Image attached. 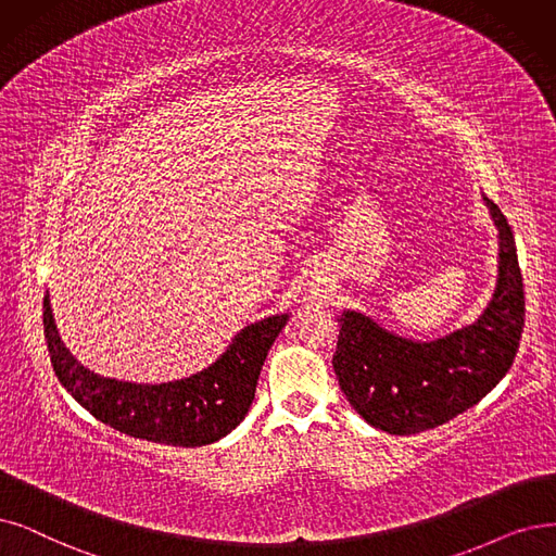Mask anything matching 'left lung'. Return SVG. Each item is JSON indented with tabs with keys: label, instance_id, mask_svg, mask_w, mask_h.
Wrapping results in <instances>:
<instances>
[{
	"label": "left lung",
	"instance_id": "8db88e82",
	"mask_svg": "<svg viewBox=\"0 0 556 556\" xmlns=\"http://www.w3.org/2000/svg\"><path fill=\"white\" fill-rule=\"evenodd\" d=\"M497 228V282L483 313L433 340L386 328L361 309L338 317L332 355L346 402L367 425L410 435L472 408L514 365L525 326V292L516 239L502 210L483 195Z\"/></svg>",
	"mask_w": 556,
	"mask_h": 556
}]
</instances>
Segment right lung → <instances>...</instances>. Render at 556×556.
<instances>
[{"label":"right lung","mask_w":556,"mask_h":556,"mask_svg":"<svg viewBox=\"0 0 556 556\" xmlns=\"http://www.w3.org/2000/svg\"><path fill=\"white\" fill-rule=\"evenodd\" d=\"M290 315L280 313L243 326L210 367L185 379L135 383L84 367L59 336L50 292L42 301L50 361L75 402L111 429L173 447L212 445L241 425L255 399L266 353Z\"/></svg>","instance_id":"1"}]
</instances>
